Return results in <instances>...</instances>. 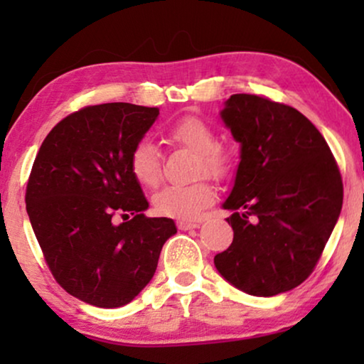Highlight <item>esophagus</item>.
Here are the masks:
<instances>
[{"label": "esophagus", "mask_w": 364, "mask_h": 364, "mask_svg": "<svg viewBox=\"0 0 364 364\" xmlns=\"http://www.w3.org/2000/svg\"><path fill=\"white\" fill-rule=\"evenodd\" d=\"M178 230H191V228H197L198 223L197 222H187V220H181L177 222Z\"/></svg>", "instance_id": "esophagus-1"}]
</instances>
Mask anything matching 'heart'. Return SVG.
<instances>
[{
  "label": "heart",
  "mask_w": 364,
  "mask_h": 364,
  "mask_svg": "<svg viewBox=\"0 0 364 364\" xmlns=\"http://www.w3.org/2000/svg\"><path fill=\"white\" fill-rule=\"evenodd\" d=\"M168 139L197 154V171L207 177L222 181L232 172V154L225 147L217 146V132L198 117H183L168 129ZM129 168L134 178L146 188L159 186L162 177L161 156L151 141L142 139L134 146L129 156ZM213 202V191L207 182L191 186H168L159 191L152 198V205L164 217L193 220L203 208Z\"/></svg>",
  "instance_id": "heart-1"
}]
</instances>
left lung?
<instances>
[{
    "label": "left lung",
    "mask_w": 364,
    "mask_h": 364,
    "mask_svg": "<svg viewBox=\"0 0 364 364\" xmlns=\"http://www.w3.org/2000/svg\"><path fill=\"white\" fill-rule=\"evenodd\" d=\"M220 117L240 142L223 208L233 242L213 258L218 273L253 296H273L310 277L343 205L340 168L300 111L255 94H233Z\"/></svg>",
    "instance_id": "left-lung-1"
}]
</instances>
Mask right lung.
Wrapping results in <instances>:
<instances>
[{"mask_svg": "<svg viewBox=\"0 0 364 364\" xmlns=\"http://www.w3.org/2000/svg\"><path fill=\"white\" fill-rule=\"evenodd\" d=\"M157 116L129 102L87 106L58 122L34 159L26 187L34 235L56 282L89 305L132 301L177 233L172 218L144 215L149 202L129 168Z\"/></svg>", "mask_w": 364, "mask_h": 364, "instance_id": "add662e5", "label": "right lung"}]
</instances>
